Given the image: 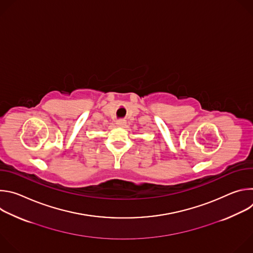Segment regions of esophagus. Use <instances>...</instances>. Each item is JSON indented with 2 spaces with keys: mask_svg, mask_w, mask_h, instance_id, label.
I'll return each mask as SVG.
<instances>
[{
  "mask_svg": "<svg viewBox=\"0 0 253 253\" xmlns=\"http://www.w3.org/2000/svg\"><path fill=\"white\" fill-rule=\"evenodd\" d=\"M116 125H117L118 127H120V128H123V127L126 125V122H125V120H118V121L116 122Z\"/></svg>",
  "mask_w": 253,
  "mask_h": 253,
  "instance_id": "esophagus-1",
  "label": "esophagus"
}]
</instances>
